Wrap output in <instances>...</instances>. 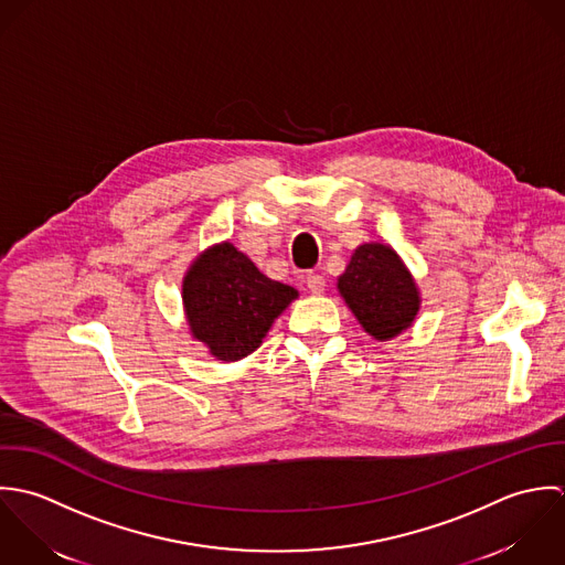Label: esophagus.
I'll list each match as a JSON object with an SVG mask.
<instances>
[{
    "mask_svg": "<svg viewBox=\"0 0 565 565\" xmlns=\"http://www.w3.org/2000/svg\"><path fill=\"white\" fill-rule=\"evenodd\" d=\"M306 284H308L312 295H321L326 290V277L319 275V273H308L306 275Z\"/></svg>",
    "mask_w": 565,
    "mask_h": 565,
    "instance_id": "1",
    "label": "esophagus"
}]
</instances>
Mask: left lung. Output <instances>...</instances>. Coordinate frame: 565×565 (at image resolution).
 <instances>
[{
	"label": "left lung",
	"instance_id": "left-lung-1",
	"mask_svg": "<svg viewBox=\"0 0 565 565\" xmlns=\"http://www.w3.org/2000/svg\"><path fill=\"white\" fill-rule=\"evenodd\" d=\"M340 297L375 340H391L408 330L419 312V288L402 257L380 242L362 244L339 277Z\"/></svg>",
	"mask_w": 565,
	"mask_h": 565
}]
</instances>
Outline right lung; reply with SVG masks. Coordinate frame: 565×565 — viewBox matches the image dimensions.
Returning a JSON list of instances; mask_svg holds the SVG:
<instances>
[{
  "label": "right lung",
  "instance_id": "add662e5",
  "mask_svg": "<svg viewBox=\"0 0 565 565\" xmlns=\"http://www.w3.org/2000/svg\"><path fill=\"white\" fill-rule=\"evenodd\" d=\"M297 297L292 286L268 279L231 242L203 250L183 277L190 332L223 362L253 353Z\"/></svg>",
  "mask_w": 565,
  "mask_h": 565
}]
</instances>
